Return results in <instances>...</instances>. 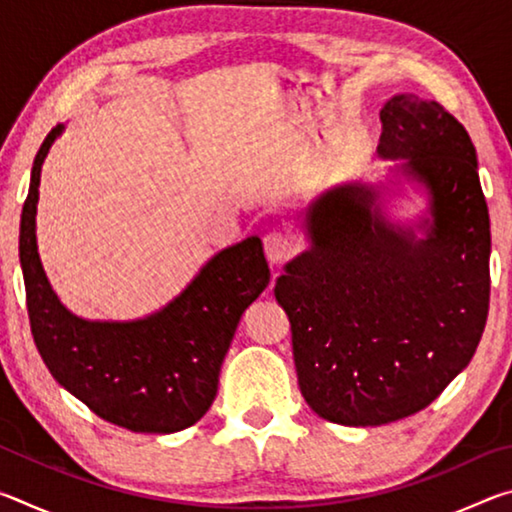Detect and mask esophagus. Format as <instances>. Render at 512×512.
<instances>
[{
	"label": "esophagus",
	"mask_w": 512,
	"mask_h": 512,
	"mask_svg": "<svg viewBox=\"0 0 512 512\" xmlns=\"http://www.w3.org/2000/svg\"><path fill=\"white\" fill-rule=\"evenodd\" d=\"M300 250V239L291 230H273L264 237V253L268 262H284Z\"/></svg>",
	"instance_id": "esophagus-1"
}]
</instances>
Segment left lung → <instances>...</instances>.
Here are the masks:
<instances>
[{"label":"left lung","mask_w":512,"mask_h":512,"mask_svg":"<svg viewBox=\"0 0 512 512\" xmlns=\"http://www.w3.org/2000/svg\"><path fill=\"white\" fill-rule=\"evenodd\" d=\"M377 153L429 194L424 239L372 210L375 187L307 207L311 248L277 277L311 411L377 427L429 406L474 357L490 307V216L476 149L438 101L395 94Z\"/></svg>","instance_id":"1"}]
</instances>
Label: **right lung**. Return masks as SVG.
I'll use <instances>...</instances> for the list:
<instances>
[{
    "label": "right lung",
    "mask_w": 512,
    "mask_h": 512,
    "mask_svg": "<svg viewBox=\"0 0 512 512\" xmlns=\"http://www.w3.org/2000/svg\"><path fill=\"white\" fill-rule=\"evenodd\" d=\"M51 128L33 160L20 221V264L31 334L60 386L99 418L137 433H173L203 418L219 388L221 363L239 318L268 282L262 241L223 248L167 307L137 320H85L51 289L36 244L40 171Z\"/></svg>",
    "instance_id": "right-lung-1"
}]
</instances>
